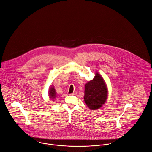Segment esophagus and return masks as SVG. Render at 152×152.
<instances>
[{
    "label": "esophagus",
    "instance_id": "34e87169",
    "mask_svg": "<svg viewBox=\"0 0 152 152\" xmlns=\"http://www.w3.org/2000/svg\"><path fill=\"white\" fill-rule=\"evenodd\" d=\"M76 94H77V92H74L72 94H70L69 95L70 96H75V95H76Z\"/></svg>",
    "mask_w": 152,
    "mask_h": 152
}]
</instances>
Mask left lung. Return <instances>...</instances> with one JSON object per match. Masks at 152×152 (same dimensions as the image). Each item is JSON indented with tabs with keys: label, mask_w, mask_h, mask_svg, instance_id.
<instances>
[{
	"label": "left lung",
	"mask_w": 152,
	"mask_h": 152,
	"mask_svg": "<svg viewBox=\"0 0 152 152\" xmlns=\"http://www.w3.org/2000/svg\"><path fill=\"white\" fill-rule=\"evenodd\" d=\"M108 88L100 73H96L94 79L85 85L84 101L91 110L100 108L108 98Z\"/></svg>",
	"instance_id": "8db88e82"
}]
</instances>
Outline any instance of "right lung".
Listing matches in <instances>:
<instances>
[{"mask_svg": "<svg viewBox=\"0 0 152 152\" xmlns=\"http://www.w3.org/2000/svg\"><path fill=\"white\" fill-rule=\"evenodd\" d=\"M48 96L50 97V99H51V100H55V98L57 97V93L53 86H51L49 88Z\"/></svg>", "mask_w": 152, "mask_h": 152, "instance_id": "right-lung-1", "label": "right lung"}]
</instances>
